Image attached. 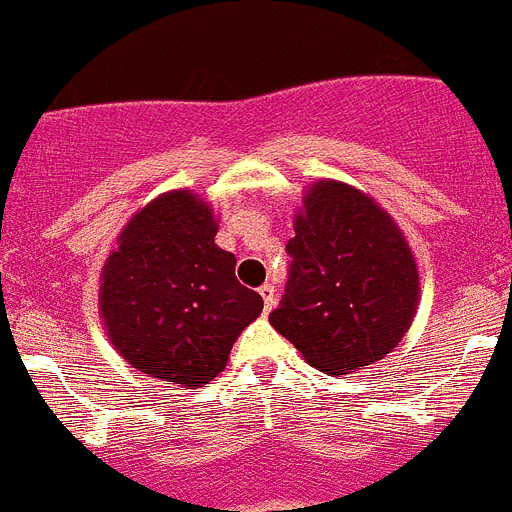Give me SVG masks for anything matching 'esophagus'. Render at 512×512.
Wrapping results in <instances>:
<instances>
[{
  "instance_id": "obj_1",
  "label": "esophagus",
  "mask_w": 512,
  "mask_h": 512,
  "mask_svg": "<svg viewBox=\"0 0 512 512\" xmlns=\"http://www.w3.org/2000/svg\"><path fill=\"white\" fill-rule=\"evenodd\" d=\"M276 289L274 287H271V284H264V287H261L259 289V294H261V297H264V309H266V312H271V307H274V304H276Z\"/></svg>"
}]
</instances>
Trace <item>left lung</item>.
<instances>
[{"instance_id": "obj_1", "label": "left lung", "mask_w": 512, "mask_h": 512, "mask_svg": "<svg viewBox=\"0 0 512 512\" xmlns=\"http://www.w3.org/2000/svg\"><path fill=\"white\" fill-rule=\"evenodd\" d=\"M287 253V289L269 322L309 365L345 375L396 348L414 320L419 274L386 210L345 182H314Z\"/></svg>"}]
</instances>
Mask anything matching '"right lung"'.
<instances>
[{
	"mask_svg": "<svg viewBox=\"0 0 512 512\" xmlns=\"http://www.w3.org/2000/svg\"><path fill=\"white\" fill-rule=\"evenodd\" d=\"M208 203L172 190L139 210L103 266L101 314L114 348L159 381L200 388L225 368L233 342L264 309L215 246Z\"/></svg>",
	"mask_w": 512,
	"mask_h": 512,
	"instance_id": "1",
	"label": "right lung"
}]
</instances>
